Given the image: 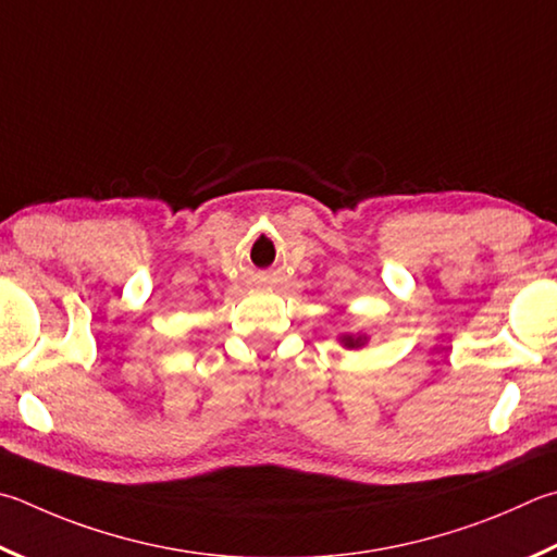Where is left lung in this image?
<instances>
[{"mask_svg": "<svg viewBox=\"0 0 557 557\" xmlns=\"http://www.w3.org/2000/svg\"><path fill=\"white\" fill-rule=\"evenodd\" d=\"M343 343H346L348 348H360L362 343H366V338H362V336H358V338H352V336H343Z\"/></svg>", "mask_w": 557, "mask_h": 557, "instance_id": "obj_1", "label": "left lung"}]
</instances>
